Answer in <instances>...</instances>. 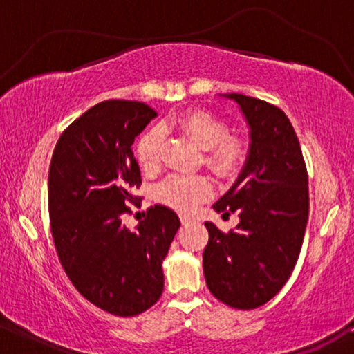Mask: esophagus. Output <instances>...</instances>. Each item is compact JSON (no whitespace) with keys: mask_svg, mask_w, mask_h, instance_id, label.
Returning <instances> with one entry per match:
<instances>
[{"mask_svg":"<svg viewBox=\"0 0 354 354\" xmlns=\"http://www.w3.org/2000/svg\"><path fill=\"white\" fill-rule=\"evenodd\" d=\"M194 221V218H191V216H181V223L183 225H189V223H193Z\"/></svg>","mask_w":354,"mask_h":354,"instance_id":"34e87169","label":"esophagus"}]
</instances>
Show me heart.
Listing matches in <instances>:
<instances>
[{
    "mask_svg": "<svg viewBox=\"0 0 354 354\" xmlns=\"http://www.w3.org/2000/svg\"><path fill=\"white\" fill-rule=\"evenodd\" d=\"M174 124L185 131L201 149H205V165L218 176H231L238 171L243 161V146L230 138V129L223 121L201 109L185 113ZM163 131L154 126L140 138L136 145L138 163L145 171L151 173L160 166ZM213 186L208 178L194 174H171L156 188V200L180 213H191L196 206L208 200Z\"/></svg>",
    "mask_w": 354,
    "mask_h": 354,
    "instance_id": "b5f03b06",
    "label": "heart"
}]
</instances>
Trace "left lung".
Returning a JSON list of instances; mask_svg holds the SVG:
<instances>
[{"label": "left lung", "instance_id": "8db88e82", "mask_svg": "<svg viewBox=\"0 0 354 354\" xmlns=\"http://www.w3.org/2000/svg\"><path fill=\"white\" fill-rule=\"evenodd\" d=\"M221 96L243 111L251 143L238 180L213 205L223 216L238 213L239 223L230 233L205 223L209 241L203 271L214 298L254 310L281 290L298 261L310 213L308 173L281 109L238 93Z\"/></svg>", "mask_w": 354, "mask_h": 354}]
</instances>
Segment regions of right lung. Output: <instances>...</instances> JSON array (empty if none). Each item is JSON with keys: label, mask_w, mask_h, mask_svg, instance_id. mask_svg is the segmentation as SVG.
<instances>
[{"label": "right lung", "mask_w": 354, "mask_h": 354, "mask_svg": "<svg viewBox=\"0 0 354 354\" xmlns=\"http://www.w3.org/2000/svg\"><path fill=\"white\" fill-rule=\"evenodd\" d=\"M140 101L109 100L89 108L59 136L48 174L51 233L61 266L88 301L135 316L163 293V259L180 218L156 205L131 231L123 225L141 185L135 138L156 118Z\"/></svg>", "instance_id": "add662e5"}]
</instances>
